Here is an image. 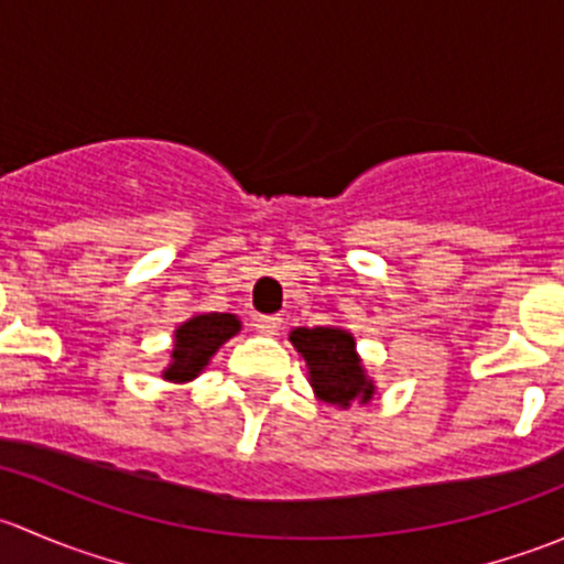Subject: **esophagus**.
Listing matches in <instances>:
<instances>
[{
    "mask_svg": "<svg viewBox=\"0 0 564 564\" xmlns=\"http://www.w3.org/2000/svg\"><path fill=\"white\" fill-rule=\"evenodd\" d=\"M256 329H259L261 335H278V329H281V318L278 316L256 318Z\"/></svg>",
    "mask_w": 564,
    "mask_h": 564,
    "instance_id": "34e87169",
    "label": "esophagus"
}]
</instances>
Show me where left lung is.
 I'll return each instance as SVG.
<instances>
[{"label": "left lung", "instance_id": "obj_1", "mask_svg": "<svg viewBox=\"0 0 564 564\" xmlns=\"http://www.w3.org/2000/svg\"><path fill=\"white\" fill-rule=\"evenodd\" d=\"M289 340L305 357L316 398L340 409L351 406V401H371L373 382L366 377L351 333L340 327H297Z\"/></svg>", "mask_w": 564, "mask_h": 564}]
</instances>
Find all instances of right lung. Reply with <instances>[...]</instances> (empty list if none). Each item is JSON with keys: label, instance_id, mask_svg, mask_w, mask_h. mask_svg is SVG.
<instances>
[{"label": "right lung", "instance_id": "1", "mask_svg": "<svg viewBox=\"0 0 564 564\" xmlns=\"http://www.w3.org/2000/svg\"><path fill=\"white\" fill-rule=\"evenodd\" d=\"M240 333V318L235 314H198L174 329L172 366L163 371L169 382H191L207 368L209 357Z\"/></svg>", "mask_w": 564, "mask_h": 564}]
</instances>
